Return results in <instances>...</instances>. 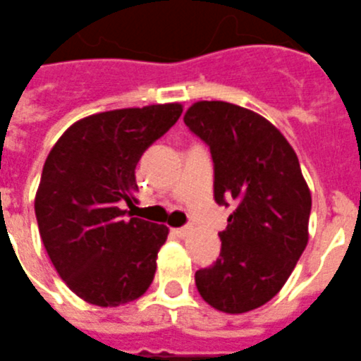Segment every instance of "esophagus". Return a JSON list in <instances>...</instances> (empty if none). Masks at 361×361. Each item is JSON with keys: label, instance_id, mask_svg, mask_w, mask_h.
Masks as SVG:
<instances>
[{"label": "esophagus", "instance_id": "34e87169", "mask_svg": "<svg viewBox=\"0 0 361 361\" xmlns=\"http://www.w3.org/2000/svg\"><path fill=\"white\" fill-rule=\"evenodd\" d=\"M172 234L178 238H185L189 234V227H180V228H172Z\"/></svg>", "mask_w": 361, "mask_h": 361}]
</instances>
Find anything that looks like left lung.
I'll list each match as a JSON object with an SVG mask.
<instances>
[{"instance_id": "left-lung-1", "label": "left lung", "mask_w": 361, "mask_h": 361, "mask_svg": "<svg viewBox=\"0 0 361 361\" xmlns=\"http://www.w3.org/2000/svg\"><path fill=\"white\" fill-rule=\"evenodd\" d=\"M183 121L211 149L216 203L233 209L219 258L194 276L198 293L228 314L258 309L280 293L309 240L311 192L298 156L271 121L233 103H194Z\"/></svg>"}]
</instances>
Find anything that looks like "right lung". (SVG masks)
Returning <instances> with one entry per match:
<instances>
[{
	"instance_id": "add662e5",
	"label": "right lung",
	"mask_w": 361,
	"mask_h": 361,
	"mask_svg": "<svg viewBox=\"0 0 361 361\" xmlns=\"http://www.w3.org/2000/svg\"><path fill=\"white\" fill-rule=\"evenodd\" d=\"M180 103L120 109L76 121L47 156L36 219L61 280L81 300L118 307L142 296L154 280L169 228L130 218L137 202L136 165L176 123Z\"/></svg>"
}]
</instances>
